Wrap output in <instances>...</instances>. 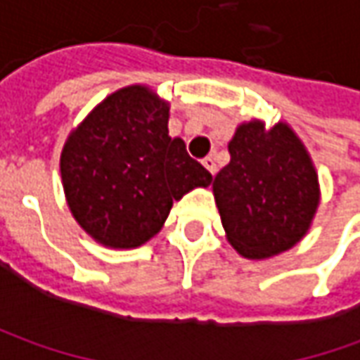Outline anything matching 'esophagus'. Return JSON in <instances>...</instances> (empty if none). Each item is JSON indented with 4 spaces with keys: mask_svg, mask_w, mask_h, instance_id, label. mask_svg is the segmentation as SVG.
<instances>
[{
    "mask_svg": "<svg viewBox=\"0 0 360 360\" xmlns=\"http://www.w3.org/2000/svg\"><path fill=\"white\" fill-rule=\"evenodd\" d=\"M202 166H204V168H206L208 172L212 174V176L216 174V162H214V158H212V156H206V158L202 160Z\"/></svg>",
    "mask_w": 360,
    "mask_h": 360,
    "instance_id": "esophagus-1",
    "label": "esophagus"
}]
</instances>
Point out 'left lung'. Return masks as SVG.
Masks as SVG:
<instances>
[{
    "mask_svg": "<svg viewBox=\"0 0 360 360\" xmlns=\"http://www.w3.org/2000/svg\"><path fill=\"white\" fill-rule=\"evenodd\" d=\"M230 162L212 182L226 238L244 258H269L292 248L319 208V176L304 144L284 122L240 124Z\"/></svg>",
    "mask_w": 360,
    "mask_h": 360,
    "instance_id": "8db88e82",
    "label": "left lung"
}]
</instances>
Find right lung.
I'll use <instances>...</instances> for the list:
<instances>
[{
	"label": "right lung",
	"mask_w": 360,
	"mask_h": 360,
	"mask_svg": "<svg viewBox=\"0 0 360 360\" xmlns=\"http://www.w3.org/2000/svg\"><path fill=\"white\" fill-rule=\"evenodd\" d=\"M168 102L146 86H128L68 136L60 158L65 200L96 242L144 244L164 226L174 200L212 182L184 140L168 136Z\"/></svg>",
	"instance_id": "obj_1"
}]
</instances>
